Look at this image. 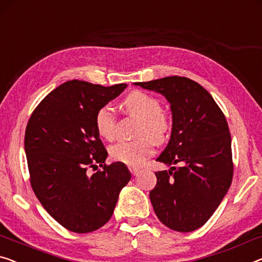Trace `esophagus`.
<instances>
[{
	"label": "esophagus",
	"instance_id": "1",
	"mask_svg": "<svg viewBox=\"0 0 262 262\" xmlns=\"http://www.w3.org/2000/svg\"><path fill=\"white\" fill-rule=\"evenodd\" d=\"M129 170H130V173L133 175H136L140 171V169L138 168V167H129Z\"/></svg>",
	"mask_w": 262,
	"mask_h": 262
}]
</instances>
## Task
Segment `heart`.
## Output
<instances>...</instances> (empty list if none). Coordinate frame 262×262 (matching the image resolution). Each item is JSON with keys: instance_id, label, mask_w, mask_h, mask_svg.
<instances>
[{"instance_id": "heart-1", "label": "heart", "mask_w": 262, "mask_h": 262, "mask_svg": "<svg viewBox=\"0 0 262 262\" xmlns=\"http://www.w3.org/2000/svg\"><path fill=\"white\" fill-rule=\"evenodd\" d=\"M126 113L140 120L138 140L130 142H118L111 147V156L115 161L127 166H141L154 154V142L161 143L168 136L170 122L167 114L161 111V103L154 96L142 92H133L123 100ZM116 118L111 104L97 109L95 127L101 138H114Z\"/></svg>"}]
</instances>
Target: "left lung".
<instances>
[{"instance_id": "left-lung-1", "label": "left lung", "mask_w": 262, "mask_h": 262, "mask_svg": "<svg viewBox=\"0 0 262 262\" xmlns=\"http://www.w3.org/2000/svg\"><path fill=\"white\" fill-rule=\"evenodd\" d=\"M162 94L170 103L169 142L156 161L149 198L159 220L177 232H193L213 215L233 179L232 139L224 113L212 95L190 79L167 76L134 83ZM179 164V167H174Z\"/></svg>"}]
</instances>
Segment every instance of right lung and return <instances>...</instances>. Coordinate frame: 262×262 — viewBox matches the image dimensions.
<instances>
[{"instance_id":"add662e5","label":"right lung","mask_w":262,"mask_h":262,"mask_svg":"<svg viewBox=\"0 0 262 262\" xmlns=\"http://www.w3.org/2000/svg\"><path fill=\"white\" fill-rule=\"evenodd\" d=\"M126 87L67 81L41 101L27 124L31 188L47 212L70 232L89 233L106 225L132 178L124 163H104L108 153L95 127L97 109ZM97 164L103 169L89 174L88 168Z\"/></svg>"}]
</instances>
